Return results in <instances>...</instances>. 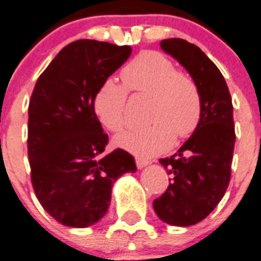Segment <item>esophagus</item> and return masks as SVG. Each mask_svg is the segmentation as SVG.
<instances>
[{
    "instance_id": "esophagus-1",
    "label": "esophagus",
    "mask_w": 261,
    "mask_h": 261,
    "mask_svg": "<svg viewBox=\"0 0 261 261\" xmlns=\"http://www.w3.org/2000/svg\"><path fill=\"white\" fill-rule=\"evenodd\" d=\"M148 164H149V163L146 160H144V159H139V157L136 159V165H137L139 169H143V168H145Z\"/></svg>"
}]
</instances>
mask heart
Here are the masks:
<instances>
[{
	"label": "heart",
	"mask_w": 261,
	"mask_h": 261,
	"mask_svg": "<svg viewBox=\"0 0 261 261\" xmlns=\"http://www.w3.org/2000/svg\"><path fill=\"white\" fill-rule=\"evenodd\" d=\"M122 83H101L93 97V111L101 125L120 132L126 124V89L150 96L146 120L149 124L130 128L115 137V145L135 156L149 159L168 150L178 139L195 132L203 115V98L192 77L177 72L171 58L146 50L121 70Z\"/></svg>",
	"instance_id": "heart-1"
}]
</instances>
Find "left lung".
I'll return each instance as SVG.
<instances>
[{
	"label": "left lung",
	"mask_w": 261,
	"mask_h": 261,
	"mask_svg": "<svg viewBox=\"0 0 261 261\" xmlns=\"http://www.w3.org/2000/svg\"><path fill=\"white\" fill-rule=\"evenodd\" d=\"M160 46L195 80L203 98V115L195 132L177 153L160 159L171 182L153 201L154 212L164 223L189 227L216 208L229 184L236 139L233 107L223 74L199 46L181 38L163 40Z\"/></svg>",
	"instance_id": "1"
}]
</instances>
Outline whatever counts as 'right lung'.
<instances>
[{"mask_svg": "<svg viewBox=\"0 0 261 261\" xmlns=\"http://www.w3.org/2000/svg\"><path fill=\"white\" fill-rule=\"evenodd\" d=\"M132 53L94 40L66 45L38 77L29 102L28 156L38 201L62 225L87 228L101 220L112 187L137 171L132 154H105L108 135L93 111V97Z\"/></svg>", "mask_w": 261, "mask_h": 261, "instance_id": "add662e5", "label": "right lung"}]
</instances>
